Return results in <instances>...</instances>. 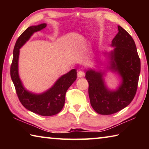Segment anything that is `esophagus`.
Here are the masks:
<instances>
[{"label":"esophagus","mask_w":149,"mask_h":149,"mask_svg":"<svg viewBox=\"0 0 149 149\" xmlns=\"http://www.w3.org/2000/svg\"><path fill=\"white\" fill-rule=\"evenodd\" d=\"M84 75H85V74H84V72H82V71H78V72H77V77H84Z\"/></svg>","instance_id":"34e87169"}]
</instances>
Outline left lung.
Segmentation results:
<instances>
[{"mask_svg": "<svg viewBox=\"0 0 149 149\" xmlns=\"http://www.w3.org/2000/svg\"><path fill=\"white\" fill-rule=\"evenodd\" d=\"M118 27V33L110 45L114 49L103 53L107 58L104 70L85 71L91 104L96 112L102 115L114 114L130 104L137 91L141 72V61L134 41L124 29L120 26ZM107 71L120 77V84L115 90H110L105 84Z\"/></svg>", "mask_w": 149, "mask_h": 149, "instance_id": "8db88e82", "label": "left lung"}]
</instances>
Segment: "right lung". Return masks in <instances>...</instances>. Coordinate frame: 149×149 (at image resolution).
<instances>
[{
  "label": "right lung",
  "mask_w": 149,
  "mask_h": 149,
  "mask_svg": "<svg viewBox=\"0 0 149 149\" xmlns=\"http://www.w3.org/2000/svg\"><path fill=\"white\" fill-rule=\"evenodd\" d=\"M46 27L47 24L45 23L30 26L19 37L14 48L10 75L17 95L22 105L35 114L50 116L58 114L62 110L67 90L76 80V70L72 69L62 75L51 87L41 93H35L27 90L22 84L18 71L19 49L35 32L41 31Z\"/></svg>",
  "instance_id": "obj_1"
}]
</instances>
